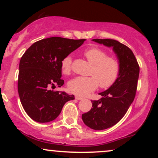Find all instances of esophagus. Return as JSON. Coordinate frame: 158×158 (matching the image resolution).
<instances>
[{
    "instance_id": "1",
    "label": "esophagus",
    "mask_w": 158,
    "mask_h": 158,
    "mask_svg": "<svg viewBox=\"0 0 158 158\" xmlns=\"http://www.w3.org/2000/svg\"><path fill=\"white\" fill-rule=\"evenodd\" d=\"M75 98H76V99H78V100H82V99H83L82 97H79V96H76Z\"/></svg>"
}]
</instances>
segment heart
Here are the masks:
<instances>
[{
    "label": "heart",
    "mask_w": 158,
    "mask_h": 158,
    "mask_svg": "<svg viewBox=\"0 0 158 158\" xmlns=\"http://www.w3.org/2000/svg\"><path fill=\"white\" fill-rule=\"evenodd\" d=\"M84 56L93 68L90 71L92 77H78L71 79L68 84L69 91L79 96H85L99 86L102 88L111 87L118 79L120 65L118 60L108 56L107 52L99 48H90L85 50ZM72 58L68 56L62 59L61 67L62 73H70Z\"/></svg>",
    "instance_id": "obj_1"
}]
</instances>
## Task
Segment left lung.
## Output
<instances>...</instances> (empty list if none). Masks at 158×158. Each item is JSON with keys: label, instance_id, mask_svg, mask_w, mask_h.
<instances>
[{"label": "left lung", "instance_id": "obj_1", "mask_svg": "<svg viewBox=\"0 0 158 158\" xmlns=\"http://www.w3.org/2000/svg\"><path fill=\"white\" fill-rule=\"evenodd\" d=\"M98 44L113 48L120 65L117 81L108 90L99 93L102 98L92 100V108L82 114L87 126L94 130H103L117 124L135 99L139 67L133 52L128 47L114 39H93Z\"/></svg>", "mask_w": 158, "mask_h": 158}]
</instances>
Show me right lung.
Wrapping results in <instances>:
<instances>
[{
    "mask_svg": "<svg viewBox=\"0 0 158 158\" xmlns=\"http://www.w3.org/2000/svg\"><path fill=\"white\" fill-rule=\"evenodd\" d=\"M85 39L51 37L32 44L21 57L19 64L18 90L23 109L38 123H48L59 115L73 95L53 91L50 87L64 85L61 62L77 50Z\"/></svg>",
    "mask_w": 158,
    "mask_h": 158,
    "instance_id": "add662e5",
    "label": "right lung"
}]
</instances>
